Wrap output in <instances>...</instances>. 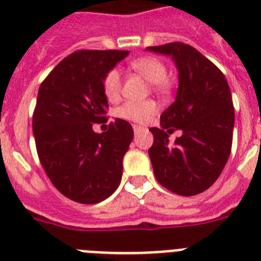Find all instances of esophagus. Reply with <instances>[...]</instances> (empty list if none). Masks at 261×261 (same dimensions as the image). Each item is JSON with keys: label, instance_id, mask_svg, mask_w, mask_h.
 <instances>
[{"label": "esophagus", "instance_id": "obj_1", "mask_svg": "<svg viewBox=\"0 0 261 261\" xmlns=\"http://www.w3.org/2000/svg\"><path fill=\"white\" fill-rule=\"evenodd\" d=\"M133 130H135V133L137 135V133H140L141 130H144V128H142V126H140V125H133Z\"/></svg>", "mask_w": 261, "mask_h": 261}]
</instances>
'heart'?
Wrapping results in <instances>:
<instances>
[{
    "label": "heart",
    "instance_id": "obj_1",
    "mask_svg": "<svg viewBox=\"0 0 261 261\" xmlns=\"http://www.w3.org/2000/svg\"><path fill=\"white\" fill-rule=\"evenodd\" d=\"M129 68L133 71L141 74L154 87L163 86V82L167 78V69L161 60L155 57H140L129 62ZM103 93L108 100H116L121 93V77L117 70H110L103 78ZM156 111V106L153 100L142 102H126L120 106L116 115L120 119L129 120L133 123H145L150 119Z\"/></svg>",
    "mask_w": 261,
    "mask_h": 261
}]
</instances>
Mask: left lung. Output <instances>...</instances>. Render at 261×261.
Here are the masks:
<instances>
[{"label": "left lung", "instance_id": "obj_1", "mask_svg": "<svg viewBox=\"0 0 261 261\" xmlns=\"http://www.w3.org/2000/svg\"><path fill=\"white\" fill-rule=\"evenodd\" d=\"M147 50L171 56L179 71L176 98L151 128L149 149L159 184L181 196L204 192L222 172L232 144L234 106L222 71L193 47L168 43ZM180 128L174 144L168 135Z\"/></svg>", "mask_w": 261, "mask_h": 261}]
</instances>
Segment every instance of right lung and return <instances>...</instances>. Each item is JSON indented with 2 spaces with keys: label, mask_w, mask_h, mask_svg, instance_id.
<instances>
[{
  "label": "right lung",
  "mask_w": 261,
  "mask_h": 261,
  "mask_svg": "<svg viewBox=\"0 0 261 261\" xmlns=\"http://www.w3.org/2000/svg\"><path fill=\"white\" fill-rule=\"evenodd\" d=\"M129 50H77L62 60L39 87L32 130L39 159L59 192L81 204L110 197L123 175L132 125L116 119L107 132L103 78Z\"/></svg>",
  "instance_id": "obj_1"
}]
</instances>
